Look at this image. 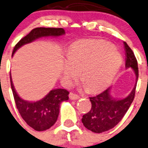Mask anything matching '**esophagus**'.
Masks as SVG:
<instances>
[{
  "mask_svg": "<svg viewBox=\"0 0 148 148\" xmlns=\"http://www.w3.org/2000/svg\"><path fill=\"white\" fill-rule=\"evenodd\" d=\"M69 99H71V100H77V99H79V96L76 94H74V93L72 92H70Z\"/></svg>",
  "mask_w": 148,
  "mask_h": 148,
  "instance_id": "obj_1",
  "label": "esophagus"
}]
</instances>
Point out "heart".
<instances>
[{
    "instance_id": "obj_1",
    "label": "heart",
    "mask_w": 148,
    "mask_h": 148,
    "mask_svg": "<svg viewBox=\"0 0 148 148\" xmlns=\"http://www.w3.org/2000/svg\"><path fill=\"white\" fill-rule=\"evenodd\" d=\"M63 75L67 82L79 76L88 91L97 92L108 86L123 64V57L114 47L99 40H79L66 53Z\"/></svg>"
}]
</instances>
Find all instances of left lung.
Here are the masks:
<instances>
[{
    "label": "left lung",
    "instance_id": "8db88e82",
    "mask_svg": "<svg viewBox=\"0 0 148 148\" xmlns=\"http://www.w3.org/2000/svg\"><path fill=\"white\" fill-rule=\"evenodd\" d=\"M125 52V67L132 68L138 79V62L133 50L123 42ZM136 84L129 96L123 99H113L110 91L111 87L101 94L89 97L91 108L83 116L82 122L88 130L96 133H101L113 128L121 121L131 105L136 94Z\"/></svg>",
    "mask_w": 148,
    "mask_h": 148
}]
</instances>
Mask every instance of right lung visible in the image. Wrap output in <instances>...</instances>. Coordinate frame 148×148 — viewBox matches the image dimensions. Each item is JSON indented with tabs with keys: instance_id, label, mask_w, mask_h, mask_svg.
Listing matches in <instances>:
<instances>
[{
	"instance_id": "add662e5",
	"label": "right lung",
	"mask_w": 148,
	"mask_h": 148,
	"mask_svg": "<svg viewBox=\"0 0 148 148\" xmlns=\"http://www.w3.org/2000/svg\"><path fill=\"white\" fill-rule=\"evenodd\" d=\"M64 34L65 30L63 28L37 27L32 29L29 34L15 45L12 56L22 46L32 42L37 39L42 37H59ZM10 77L16 107L26 123L37 131H43L50 128L58 118L61 103L69 99V91L63 88L53 89L41 100L29 102L18 96L12 84L11 74H10Z\"/></svg>"
}]
</instances>
